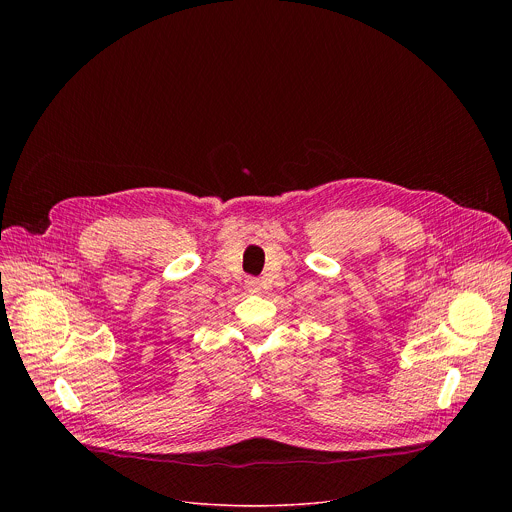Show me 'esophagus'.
<instances>
[{
    "label": "esophagus",
    "instance_id": "obj_1",
    "mask_svg": "<svg viewBox=\"0 0 512 512\" xmlns=\"http://www.w3.org/2000/svg\"><path fill=\"white\" fill-rule=\"evenodd\" d=\"M245 285H247V289H249V291H257L261 283H259V279H257V277H247V279H245Z\"/></svg>",
    "mask_w": 512,
    "mask_h": 512
}]
</instances>
